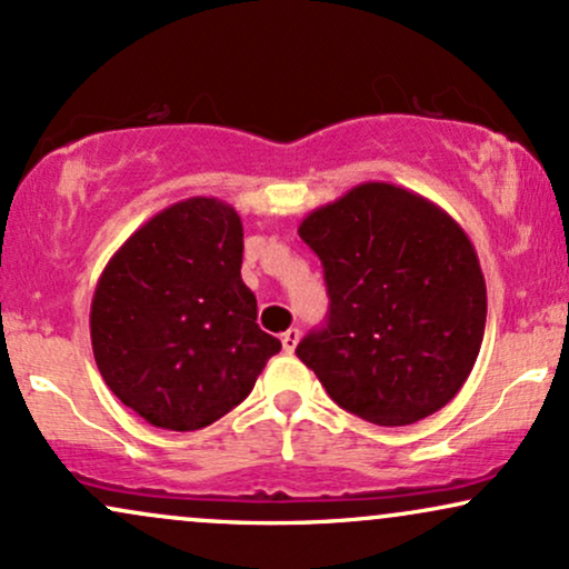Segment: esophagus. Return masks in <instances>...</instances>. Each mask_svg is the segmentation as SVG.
I'll return each instance as SVG.
<instances>
[{"label":"esophagus","mask_w":569,"mask_h":569,"mask_svg":"<svg viewBox=\"0 0 569 569\" xmlns=\"http://www.w3.org/2000/svg\"><path fill=\"white\" fill-rule=\"evenodd\" d=\"M298 340H300V330H298V327H290V330H287L284 336H282V346H284V351H287V353L296 351Z\"/></svg>","instance_id":"34e87169"}]
</instances>
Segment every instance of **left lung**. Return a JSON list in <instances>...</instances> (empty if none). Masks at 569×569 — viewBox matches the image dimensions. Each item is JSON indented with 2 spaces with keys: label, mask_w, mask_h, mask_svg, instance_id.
<instances>
[{
  "label": "left lung",
  "mask_w": 569,
  "mask_h": 569,
  "mask_svg": "<svg viewBox=\"0 0 569 569\" xmlns=\"http://www.w3.org/2000/svg\"><path fill=\"white\" fill-rule=\"evenodd\" d=\"M325 266L330 313L298 359L332 402L378 426L433 416L482 349L487 287L471 239L439 204L370 180L298 226Z\"/></svg>",
  "instance_id": "8db88e82"
}]
</instances>
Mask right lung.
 Masks as SVG:
<instances>
[{
  "instance_id": "obj_1",
  "label": "right lung",
  "mask_w": 569,
  "mask_h": 569,
  "mask_svg": "<svg viewBox=\"0 0 569 569\" xmlns=\"http://www.w3.org/2000/svg\"><path fill=\"white\" fill-rule=\"evenodd\" d=\"M242 218L191 197L113 252L90 306L96 365L146 423L197 431L233 410L282 343L258 327L242 282Z\"/></svg>"
}]
</instances>
